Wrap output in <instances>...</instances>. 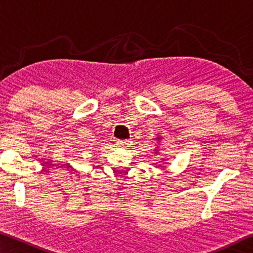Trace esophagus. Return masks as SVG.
Wrapping results in <instances>:
<instances>
[{
    "instance_id": "obj_1",
    "label": "esophagus",
    "mask_w": 253,
    "mask_h": 253,
    "mask_svg": "<svg viewBox=\"0 0 253 253\" xmlns=\"http://www.w3.org/2000/svg\"><path fill=\"white\" fill-rule=\"evenodd\" d=\"M117 145L122 148H127V147H130L131 143H130V140H118Z\"/></svg>"
}]
</instances>
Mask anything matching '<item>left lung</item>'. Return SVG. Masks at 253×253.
Instances as JSON below:
<instances>
[{
	"label": "left lung",
	"mask_w": 253,
	"mask_h": 253,
	"mask_svg": "<svg viewBox=\"0 0 253 253\" xmlns=\"http://www.w3.org/2000/svg\"><path fill=\"white\" fill-rule=\"evenodd\" d=\"M156 139L158 140V142H160V140L162 139V137H157V138H156ZM155 151H157V149H155ZM156 153H157V152H156Z\"/></svg>",
	"instance_id": "left-lung-1"
}]
</instances>
